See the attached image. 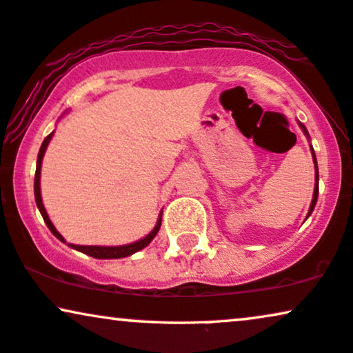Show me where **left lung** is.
I'll list each match as a JSON object with an SVG mask.
<instances>
[{
  "label": "left lung",
  "instance_id": "left-lung-1",
  "mask_svg": "<svg viewBox=\"0 0 353 353\" xmlns=\"http://www.w3.org/2000/svg\"><path fill=\"white\" fill-rule=\"evenodd\" d=\"M300 127L303 128V132H305V135L310 138V135H307V130H306V127L303 123H300ZM311 153H313V161H314V171H316V184H314V194H313V200H311V207H310V212H307V216L311 215V212H313L314 210V205H316V202H318V192H319V174H318V161H316V154H314V150H313V146H311Z\"/></svg>",
  "mask_w": 353,
  "mask_h": 353
}]
</instances>
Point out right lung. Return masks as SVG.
<instances>
[{"instance_id": "add662e5", "label": "right lung", "mask_w": 353, "mask_h": 353, "mask_svg": "<svg viewBox=\"0 0 353 353\" xmlns=\"http://www.w3.org/2000/svg\"><path fill=\"white\" fill-rule=\"evenodd\" d=\"M53 137V132L48 135L46 140H43L42 146H40L39 150V156H37V169H35V179H34V194H35V202H37V207L40 210V213H42V218L43 221H46V225L48 226V230L52 231L53 234L57 236L58 239L63 241V236L58 233L55 226H53V223L50 221V218H48L47 212H46V207H43L42 203V197H40V166H42V159H43V154H46V150L48 143H50ZM161 220H163V212L159 213L158 216V221H156V226L151 231L150 234H146L145 238H141L140 241H137V243H132V244H125V246H78V244H68L73 249H77L79 252H84L88 254V256L91 257H96V259H120V257H127V256H132V254H135L138 251H141V249L148 246V244L153 241V238L156 234H158L159 228H161Z\"/></svg>"}]
</instances>
